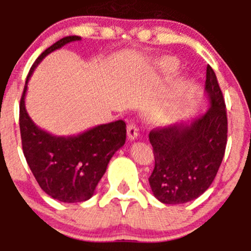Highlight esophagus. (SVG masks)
<instances>
[{
  "label": "esophagus",
  "mask_w": 251,
  "mask_h": 251,
  "mask_svg": "<svg viewBox=\"0 0 251 251\" xmlns=\"http://www.w3.org/2000/svg\"><path fill=\"white\" fill-rule=\"evenodd\" d=\"M127 136H128V138H130L131 141L136 140V138H137V136H138V127H137V125H136V124L133 123V121H131V123L128 124V126H127Z\"/></svg>",
  "instance_id": "obj_1"
}]
</instances>
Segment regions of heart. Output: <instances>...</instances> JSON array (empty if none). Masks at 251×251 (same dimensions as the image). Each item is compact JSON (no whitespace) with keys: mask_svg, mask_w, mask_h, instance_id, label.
I'll return each mask as SVG.
<instances>
[{"mask_svg":"<svg viewBox=\"0 0 251 251\" xmlns=\"http://www.w3.org/2000/svg\"><path fill=\"white\" fill-rule=\"evenodd\" d=\"M163 67L164 69H166L168 72H175V70L177 69V63L175 62V60L169 59L163 63ZM171 115H173V110L168 107H161L159 108V109H155L153 111V118L159 121L169 120V119L171 118Z\"/></svg>","mask_w":251,"mask_h":251,"instance_id":"b5f03b06","label":"heart"}]
</instances>
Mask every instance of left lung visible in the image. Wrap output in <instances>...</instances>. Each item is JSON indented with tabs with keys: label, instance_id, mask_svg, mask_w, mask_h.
Here are the masks:
<instances>
[{
	"label": "left lung",
	"instance_id": "obj_1",
	"mask_svg": "<svg viewBox=\"0 0 251 251\" xmlns=\"http://www.w3.org/2000/svg\"><path fill=\"white\" fill-rule=\"evenodd\" d=\"M206 114L189 125H171L149 132L154 170L149 184L164 204H183L198 198L214 181L227 144V110L216 75L206 67Z\"/></svg>",
	"mask_w": 251,
	"mask_h": 251
}]
</instances>
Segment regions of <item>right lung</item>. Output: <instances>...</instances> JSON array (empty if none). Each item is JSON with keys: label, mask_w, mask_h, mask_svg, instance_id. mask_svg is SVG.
<instances>
[{"label": "right lung", "mask_w": 251, "mask_h": 251, "mask_svg": "<svg viewBox=\"0 0 251 251\" xmlns=\"http://www.w3.org/2000/svg\"><path fill=\"white\" fill-rule=\"evenodd\" d=\"M80 40L67 36L53 44L35 60L25 81L19 104L23 153L39 186L63 203H80L93 196L111 156L126 141L124 120L100 125L74 137H57L37 127L25 109V93L32 72L48 53Z\"/></svg>", "instance_id": "1"}]
</instances>
